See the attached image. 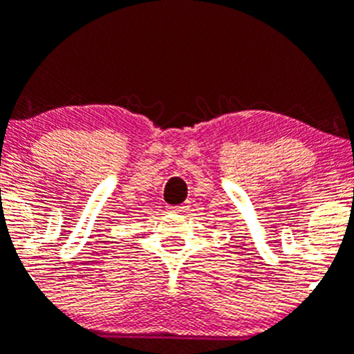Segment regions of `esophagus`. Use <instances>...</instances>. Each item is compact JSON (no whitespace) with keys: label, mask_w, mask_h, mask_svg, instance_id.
<instances>
[{"label":"esophagus","mask_w":354,"mask_h":354,"mask_svg":"<svg viewBox=\"0 0 354 354\" xmlns=\"http://www.w3.org/2000/svg\"><path fill=\"white\" fill-rule=\"evenodd\" d=\"M187 204H181V205H171L169 207V211H173V212H185L187 211Z\"/></svg>","instance_id":"esophagus-1"}]
</instances>
